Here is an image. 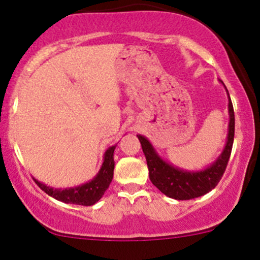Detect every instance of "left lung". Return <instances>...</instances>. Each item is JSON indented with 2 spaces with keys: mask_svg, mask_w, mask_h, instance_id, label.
Masks as SVG:
<instances>
[{
  "mask_svg": "<svg viewBox=\"0 0 260 260\" xmlns=\"http://www.w3.org/2000/svg\"><path fill=\"white\" fill-rule=\"evenodd\" d=\"M226 92L228 96V115H230L227 142L218 158L205 169L184 170L181 168L174 167L170 162L165 161L156 153L152 143L144 136H137L142 144L145 159H147L150 181L168 198L175 200H191L200 198V196L215 189L216 185L221 180L222 175L226 170L231 152H232L233 138H235V111H233V105L227 88Z\"/></svg>",
  "mask_w": 260,
  "mask_h": 260,
  "instance_id": "8db88e82",
  "label": "left lung"
}]
</instances>
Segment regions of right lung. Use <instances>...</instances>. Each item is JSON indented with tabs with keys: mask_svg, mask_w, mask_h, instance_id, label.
I'll return each instance as SVG.
<instances>
[{
	"mask_svg": "<svg viewBox=\"0 0 260 260\" xmlns=\"http://www.w3.org/2000/svg\"><path fill=\"white\" fill-rule=\"evenodd\" d=\"M116 147L117 145H112L105 152L101 169L99 170L92 180L85 182V184L75 187H67V189H54V187L38 181L37 179H34V181L44 192H47L48 195L58 201L65 202V204L82 205V206L95 205L102 198L113 179V169H115L113 153H115Z\"/></svg>",
	"mask_w": 260,
	"mask_h": 260,
	"instance_id": "1",
	"label": "right lung"
}]
</instances>
